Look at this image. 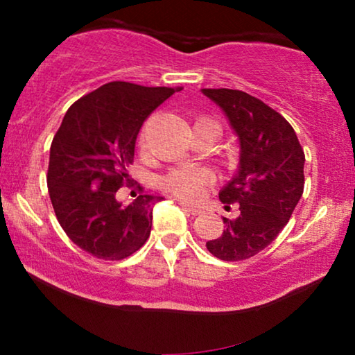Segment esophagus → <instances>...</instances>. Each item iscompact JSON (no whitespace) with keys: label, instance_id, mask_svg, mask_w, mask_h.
I'll list each match as a JSON object with an SVG mask.
<instances>
[{"label":"esophagus","instance_id":"34e87169","mask_svg":"<svg viewBox=\"0 0 355 355\" xmlns=\"http://www.w3.org/2000/svg\"><path fill=\"white\" fill-rule=\"evenodd\" d=\"M179 205H181L184 210H187L189 213H192V215H202L203 213V210L200 207H196V205H192V203H189V202H186V200H179Z\"/></svg>","mask_w":355,"mask_h":355}]
</instances>
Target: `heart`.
I'll list each match as a JSON object with an SVG mask.
<instances>
[{"label": "heart", "mask_w": 355, "mask_h": 355, "mask_svg": "<svg viewBox=\"0 0 355 355\" xmlns=\"http://www.w3.org/2000/svg\"><path fill=\"white\" fill-rule=\"evenodd\" d=\"M198 121L210 119L202 118ZM210 123H213V121H210ZM208 182H210V178H208V174L205 171H202V169L181 166L171 169V171L164 174L163 178H159L158 186L162 191L171 193L174 197L184 198V200H193V198L200 196L203 189L208 186Z\"/></svg>", "instance_id": "b5f03b06"}]
</instances>
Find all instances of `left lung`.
Returning a JSON list of instances; mask_svg holds the SVG:
<instances>
[{
    "label": "left lung",
    "instance_id": "1",
    "mask_svg": "<svg viewBox=\"0 0 355 355\" xmlns=\"http://www.w3.org/2000/svg\"><path fill=\"white\" fill-rule=\"evenodd\" d=\"M230 119L241 144L239 171L220 192L225 208L237 203L234 220L207 249L216 259H250L288 225L304 192L305 155L293 125L278 111L242 90L202 89Z\"/></svg>",
    "mask_w": 355,
    "mask_h": 355
}]
</instances>
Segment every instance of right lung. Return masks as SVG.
Returning a JSON list of instances; mask_svg holds the SVG:
<instances>
[{
	"label": "right lung",
	"mask_w": 355,
	"mask_h": 355,
	"mask_svg": "<svg viewBox=\"0 0 355 355\" xmlns=\"http://www.w3.org/2000/svg\"><path fill=\"white\" fill-rule=\"evenodd\" d=\"M179 90L110 82L64 114L51 142L46 184L61 227L87 254L123 260L147 242L153 205L162 197L135 193L132 203L123 205L118 191L135 187L128 166L144 121Z\"/></svg>",
	"instance_id": "obj_1"
}]
</instances>
